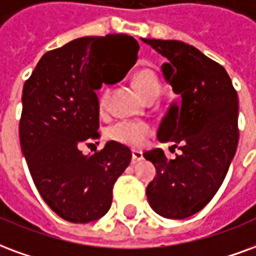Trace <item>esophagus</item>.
Wrapping results in <instances>:
<instances>
[{
	"label": "esophagus",
	"mask_w": 256,
	"mask_h": 256,
	"mask_svg": "<svg viewBox=\"0 0 256 256\" xmlns=\"http://www.w3.org/2000/svg\"><path fill=\"white\" fill-rule=\"evenodd\" d=\"M143 160H144V156H143V152H142V151H132V161H130L132 165H136L138 162L143 161Z\"/></svg>",
	"instance_id": "obj_1"
}]
</instances>
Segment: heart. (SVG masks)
Masks as SVG:
<instances>
[{"mask_svg":"<svg viewBox=\"0 0 256 256\" xmlns=\"http://www.w3.org/2000/svg\"><path fill=\"white\" fill-rule=\"evenodd\" d=\"M134 86L144 100H154L161 92V83L151 69H139L134 74ZM110 96V87L105 86L100 94V110L106 109ZM152 135V126L144 121H117L108 128V136L112 140L124 146L138 148L142 147Z\"/></svg>","mask_w":256,"mask_h":256,"instance_id":"b5f03b06","label":"heart"}]
</instances>
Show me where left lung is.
Masks as SVG:
<instances>
[{
	"label": "left lung",
	"instance_id": "left-lung-1",
	"mask_svg": "<svg viewBox=\"0 0 256 256\" xmlns=\"http://www.w3.org/2000/svg\"><path fill=\"white\" fill-rule=\"evenodd\" d=\"M164 56L162 72L180 106H170L160 124V142L182 150L168 160L161 148L144 152L156 176L147 186L151 208L182 220L200 212L221 187L238 143V98L222 65L180 40L144 39Z\"/></svg>",
	"mask_w": 256,
	"mask_h": 256
}]
</instances>
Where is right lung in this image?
I'll return each mask as SVG.
<instances>
[{
    "instance_id": "obj_1",
    "label": "right lung",
    "mask_w": 256,
    "mask_h": 256,
    "mask_svg": "<svg viewBox=\"0 0 256 256\" xmlns=\"http://www.w3.org/2000/svg\"><path fill=\"white\" fill-rule=\"evenodd\" d=\"M138 52V40L126 34L74 39L44 54L24 83L18 124L22 151L42 199L69 222L104 217L116 180L130 165V150L114 140L90 156L79 146L100 136L95 91L104 83V65L130 60L128 72Z\"/></svg>"
}]
</instances>
